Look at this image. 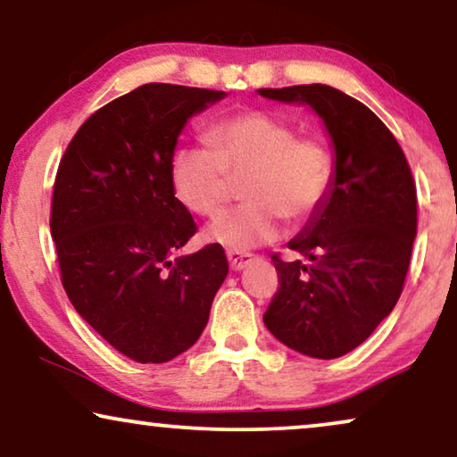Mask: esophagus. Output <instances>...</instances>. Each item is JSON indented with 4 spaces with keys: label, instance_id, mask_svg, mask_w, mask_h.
<instances>
[{
    "label": "esophagus",
    "instance_id": "obj_1",
    "mask_svg": "<svg viewBox=\"0 0 457 457\" xmlns=\"http://www.w3.org/2000/svg\"><path fill=\"white\" fill-rule=\"evenodd\" d=\"M253 253H244V250H228V261H229V267L234 269V271H240L248 265L250 261H253Z\"/></svg>",
    "mask_w": 457,
    "mask_h": 457
}]
</instances>
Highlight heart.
I'll return each instance as SVG.
<instances>
[{"label":"heart","instance_id":"obj_1","mask_svg":"<svg viewBox=\"0 0 457 457\" xmlns=\"http://www.w3.org/2000/svg\"><path fill=\"white\" fill-rule=\"evenodd\" d=\"M207 146L173 153V195L190 213L215 217L236 184L246 204L221 215L207 237L229 250H250L279 236L281 221H311L336 179V157L319 134H295L290 121L267 112H242L215 121Z\"/></svg>","mask_w":457,"mask_h":457}]
</instances>
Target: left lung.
I'll return each mask as SVG.
<instances>
[{
    "label": "left lung",
    "mask_w": 457,
    "mask_h": 457,
    "mask_svg": "<svg viewBox=\"0 0 457 457\" xmlns=\"http://www.w3.org/2000/svg\"><path fill=\"white\" fill-rule=\"evenodd\" d=\"M259 93L311 105L336 146L329 198L290 242L306 262L273 254L279 287L262 320L300 354L339 358L369 339L403 290L419 226L412 171L389 128L350 95L329 85Z\"/></svg>",
    "instance_id": "obj_1"
}]
</instances>
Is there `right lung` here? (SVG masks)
I'll list each match as a JSON object with an SVG mask.
<instances>
[{
  "mask_svg": "<svg viewBox=\"0 0 457 457\" xmlns=\"http://www.w3.org/2000/svg\"><path fill=\"white\" fill-rule=\"evenodd\" d=\"M221 91L149 82L97 109L70 140L51 196L62 286L121 354L159 364L195 345L228 275L220 244L176 253L196 234L170 165L190 115Z\"/></svg>",
  "mask_w": 457,
  "mask_h": 457,
  "instance_id": "add662e5",
  "label": "right lung"
}]
</instances>
